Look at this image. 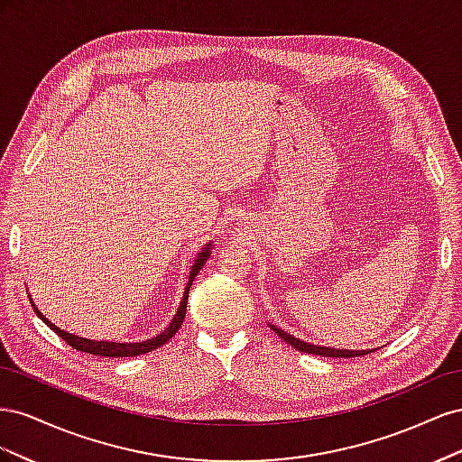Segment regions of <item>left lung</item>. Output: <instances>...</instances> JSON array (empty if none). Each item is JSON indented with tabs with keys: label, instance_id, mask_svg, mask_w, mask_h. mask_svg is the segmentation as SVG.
<instances>
[{
	"label": "left lung",
	"instance_id": "8db88e82",
	"mask_svg": "<svg viewBox=\"0 0 462 462\" xmlns=\"http://www.w3.org/2000/svg\"><path fill=\"white\" fill-rule=\"evenodd\" d=\"M275 333L277 337H282L285 343H289L292 348H297L300 353H309V355H316V356H329V358H355V356H365L372 351H345V348H328V346H319V345H310V343H304L297 337H292L287 331L283 329H277L275 326H270Z\"/></svg>",
	"mask_w": 462,
	"mask_h": 462
}]
</instances>
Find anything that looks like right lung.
Segmentation results:
<instances>
[{
	"label": "right lung",
	"instance_id": "obj_1",
	"mask_svg": "<svg viewBox=\"0 0 462 462\" xmlns=\"http://www.w3.org/2000/svg\"><path fill=\"white\" fill-rule=\"evenodd\" d=\"M209 245H206V248L202 250V253L199 254V258L194 260V265H192V272L189 275V283H187V289H185V295H183V300H180V306L179 310L175 314V318L171 319V324L167 326L158 337L153 339H148V341H143V343H107V341H90V339H85V337H79V335H71L67 333L63 329H60L55 324H51V321H48L44 316L40 314V310L34 306V310L38 314V318L44 321V324L60 335V337L67 343L71 345L73 348H77V351H82V353H88V355H96V356H111V358H123V356H138V355H144V353H150L153 351V348H158L162 345H165L167 341H170L173 335L179 331L180 324H183L185 319V314H187V300H189V291H190V285L194 282V277L199 275V272L202 270V265L206 263L208 256H209V250H208Z\"/></svg>",
	"mask_w": 462,
	"mask_h": 462
}]
</instances>
